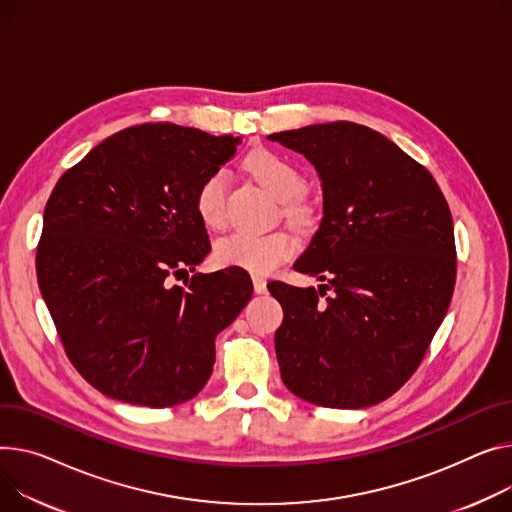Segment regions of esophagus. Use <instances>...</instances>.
<instances>
[{
	"label": "esophagus",
	"mask_w": 512,
	"mask_h": 512,
	"mask_svg": "<svg viewBox=\"0 0 512 512\" xmlns=\"http://www.w3.org/2000/svg\"><path fill=\"white\" fill-rule=\"evenodd\" d=\"M253 288L257 294H265L267 292V282L261 276H253Z\"/></svg>",
	"instance_id": "34e87169"
}]
</instances>
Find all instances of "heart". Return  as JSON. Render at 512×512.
I'll return each instance as SVG.
<instances>
[{
	"label": "heart",
	"instance_id": "1",
	"mask_svg": "<svg viewBox=\"0 0 512 512\" xmlns=\"http://www.w3.org/2000/svg\"><path fill=\"white\" fill-rule=\"evenodd\" d=\"M247 168L251 175L278 201L286 203V216L302 224L309 220V206H306L302 193L306 189V179L300 170L280 154L274 152H253L247 158ZM230 175L226 168L214 170L197 189L195 208L201 222L212 230H222L226 226V199H228ZM294 253V238L288 232L251 234L234 232L216 243L214 257L224 267H238L251 271V274H269L280 263H284Z\"/></svg>",
	"mask_w": 512,
	"mask_h": 512
}]
</instances>
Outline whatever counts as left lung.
Wrapping results in <instances>:
<instances>
[{
	"label": "left lung",
	"mask_w": 512,
	"mask_h": 512,
	"mask_svg": "<svg viewBox=\"0 0 512 512\" xmlns=\"http://www.w3.org/2000/svg\"><path fill=\"white\" fill-rule=\"evenodd\" d=\"M267 140L309 160L323 189L319 230L294 263L319 288L267 286L284 309L282 381L337 410L385 401L416 372L449 311L457 276L449 203L422 164L370 127L335 121Z\"/></svg>",
	"instance_id": "1"
}]
</instances>
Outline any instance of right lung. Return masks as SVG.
<instances>
[{
	"mask_svg": "<svg viewBox=\"0 0 512 512\" xmlns=\"http://www.w3.org/2000/svg\"><path fill=\"white\" fill-rule=\"evenodd\" d=\"M241 138L173 123L127 127L57 181L37 278L67 358L102 395L146 407L195 397L216 335L245 309V271L195 274L210 253L195 195Z\"/></svg>",
	"mask_w": 512,
	"mask_h": 512,
	"instance_id": "1",
	"label": "right lung"
}]
</instances>
